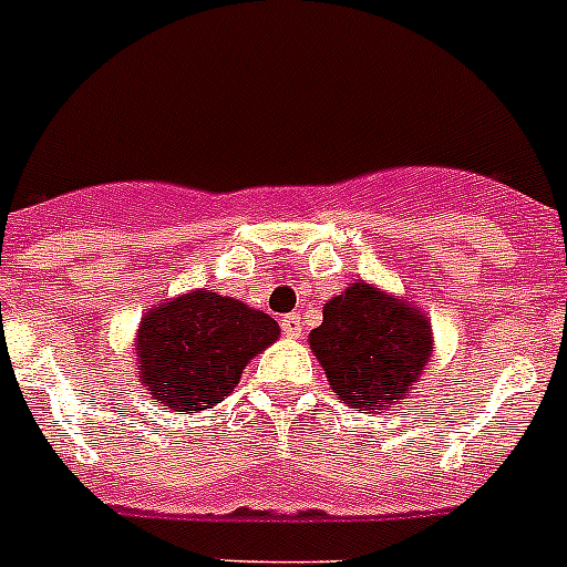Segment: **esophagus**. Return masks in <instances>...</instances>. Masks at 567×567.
<instances>
[{
  "instance_id": "1",
  "label": "esophagus",
  "mask_w": 567,
  "mask_h": 567,
  "mask_svg": "<svg viewBox=\"0 0 567 567\" xmlns=\"http://www.w3.org/2000/svg\"><path fill=\"white\" fill-rule=\"evenodd\" d=\"M300 329H303V326H300L298 315H287V318L280 320V331L287 337H300Z\"/></svg>"
}]
</instances>
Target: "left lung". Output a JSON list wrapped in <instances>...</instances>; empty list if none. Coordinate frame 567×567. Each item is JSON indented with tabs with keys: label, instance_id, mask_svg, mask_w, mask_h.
Instances as JSON below:
<instances>
[{
	"label": "left lung",
	"instance_id": "8db88e82",
	"mask_svg": "<svg viewBox=\"0 0 567 567\" xmlns=\"http://www.w3.org/2000/svg\"><path fill=\"white\" fill-rule=\"evenodd\" d=\"M309 346L334 396L377 413L410 396L433 354V329L410 300L373 284H351L323 306V323L311 329Z\"/></svg>",
	"mask_w": 567,
	"mask_h": 567
}]
</instances>
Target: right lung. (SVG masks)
I'll use <instances>...</instances> for the list:
<instances>
[{
  "mask_svg": "<svg viewBox=\"0 0 567 567\" xmlns=\"http://www.w3.org/2000/svg\"><path fill=\"white\" fill-rule=\"evenodd\" d=\"M280 329L269 315L210 289L157 303L140 320L137 373L159 408L194 413L219 404Z\"/></svg>",
  "mask_w": 567,
  "mask_h": 567,
  "instance_id": "add662e5",
  "label": "right lung"
}]
</instances>
